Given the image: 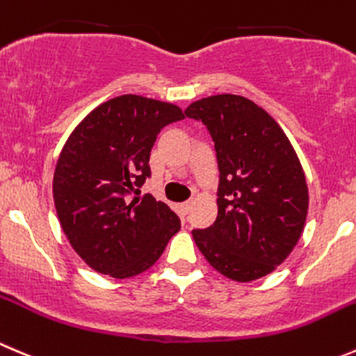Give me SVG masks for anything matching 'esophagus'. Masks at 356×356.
I'll use <instances>...</instances> for the list:
<instances>
[{
  "mask_svg": "<svg viewBox=\"0 0 356 356\" xmlns=\"http://www.w3.org/2000/svg\"><path fill=\"white\" fill-rule=\"evenodd\" d=\"M191 207H193V203H191V202L182 203V205L179 207V209H181V213H182V216H188V213L191 212Z\"/></svg>",
  "mask_w": 356,
  "mask_h": 356,
  "instance_id": "34e87169",
  "label": "esophagus"
}]
</instances>
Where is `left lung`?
<instances>
[{"label":"left lung","instance_id":"8db88e82","mask_svg":"<svg viewBox=\"0 0 356 356\" xmlns=\"http://www.w3.org/2000/svg\"><path fill=\"white\" fill-rule=\"evenodd\" d=\"M216 149L217 219L193 238L224 277L252 282L271 273L298 243L308 213V186L284 130L240 95H212L186 109Z\"/></svg>","mask_w":356,"mask_h":356}]
</instances>
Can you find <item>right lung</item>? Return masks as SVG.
I'll return each instance as SVG.
<instances>
[{
  "label": "right lung",
  "mask_w": 356,
  "mask_h": 356,
  "mask_svg": "<svg viewBox=\"0 0 356 356\" xmlns=\"http://www.w3.org/2000/svg\"><path fill=\"white\" fill-rule=\"evenodd\" d=\"M181 120L177 106L129 94L94 109L65 143L54 175L55 210L69 243L92 270L136 277L181 229L165 203L134 196L151 177L158 134Z\"/></svg>",
  "instance_id": "add662e5"
}]
</instances>
